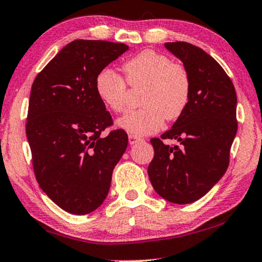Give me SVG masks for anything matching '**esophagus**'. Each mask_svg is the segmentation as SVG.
I'll return each instance as SVG.
<instances>
[{"label":"esophagus","instance_id":"obj_1","mask_svg":"<svg viewBox=\"0 0 262 262\" xmlns=\"http://www.w3.org/2000/svg\"><path fill=\"white\" fill-rule=\"evenodd\" d=\"M140 141H142V139L138 138V136H134V135H129V143L130 144H135L140 142Z\"/></svg>","mask_w":262,"mask_h":262}]
</instances>
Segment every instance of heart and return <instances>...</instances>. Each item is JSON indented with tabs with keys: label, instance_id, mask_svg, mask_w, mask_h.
I'll return each mask as SVG.
<instances>
[{
	"label": "heart",
	"instance_id": "heart-1",
	"mask_svg": "<svg viewBox=\"0 0 262 262\" xmlns=\"http://www.w3.org/2000/svg\"><path fill=\"white\" fill-rule=\"evenodd\" d=\"M126 80L130 86H144L141 103L144 107L132 111L118 120L121 129L134 136L156 133L164 118L175 120L189 103L191 80L184 66L172 63L169 57L146 50L123 64ZM95 92L103 105L121 113L127 107V86L122 77L111 69H103L95 78Z\"/></svg>",
	"mask_w": 262,
	"mask_h": 262
}]
</instances>
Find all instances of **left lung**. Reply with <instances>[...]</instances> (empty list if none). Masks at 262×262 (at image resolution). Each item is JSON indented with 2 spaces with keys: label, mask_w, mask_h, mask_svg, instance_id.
I'll return each instance as SVG.
<instances>
[{
  "label": "left lung",
  "mask_w": 262,
  "mask_h": 262,
  "mask_svg": "<svg viewBox=\"0 0 262 262\" xmlns=\"http://www.w3.org/2000/svg\"><path fill=\"white\" fill-rule=\"evenodd\" d=\"M189 72V103L161 138L176 139L181 147L151 139L155 155L148 167L152 188L175 204H190L206 194L224 176L235 138L236 93L224 69L212 57L185 41L165 43Z\"/></svg>",
  "instance_id": "left-lung-1"
}]
</instances>
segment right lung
<instances>
[{"instance_id":"1","label":"right lung","mask_w":262,"mask_h":262,"mask_svg":"<svg viewBox=\"0 0 262 262\" xmlns=\"http://www.w3.org/2000/svg\"><path fill=\"white\" fill-rule=\"evenodd\" d=\"M129 47L106 40L69 43L38 73L29 100L27 138L40 189L69 213L102 204L112 173L128 146L123 129L95 92V78Z\"/></svg>"}]
</instances>
